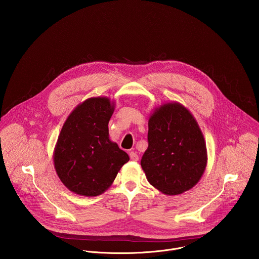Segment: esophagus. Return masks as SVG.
I'll use <instances>...</instances> for the list:
<instances>
[{"label":"esophagus","mask_w":259,"mask_h":259,"mask_svg":"<svg viewBox=\"0 0 259 259\" xmlns=\"http://www.w3.org/2000/svg\"><path fill=\"white\" fill-rule=\"evenodd\" d=\"M129 156H130V159L132 161H138V155L136 153L131 152V153H129Z\"/></svg>","instance_id":"1"}]
</instances>
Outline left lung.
<instances>
[{"label":"left lung","instance_id":"1","mask_svg":"<svg viewBox=\"0 0 259 259\" xmlns=\"http://www.w3.org/2000/svg\"><path fill=\"white\" fill-rule=\"evenodd\" d=\"M147 141L140 164L153 187L175 196L196 186L207 165V150L188 108L178 102L157 107L149 119Z\"/></svg>","mask_w":259,"mask_h":259}]
</instances>
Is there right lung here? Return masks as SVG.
Here are the masks:
<instances>
[{"label":"right lung","mask_w":259,"mask_h":259,"mask_svg":"<svg viewBox=\"0 0 259 259\" xmlns=\"http://www.w3.org/2000/svg\"><path fill=\"white\" fill-rule=\"evenodd\" d=\"M115 102L92 97L72 110L62 126L53 161L58 177L72 193L95 197L114 182L129 156L109 140Z\"/></svg>","instance_id":"add662e5"}]
</instances>
